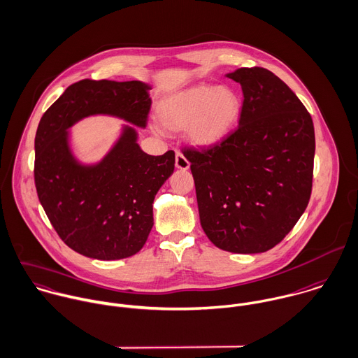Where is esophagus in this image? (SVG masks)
Masks as SVG:
<instances>
[{
	"mask_svg": "<svg viewBox=\"0 0 358 358\" xmlns=\"http://www.w3.org/2000/svg\"><path fill=\"white\" fill-rule=\"evenodd\" d=\"M176 167L180 169V170H188L189 169L188 159L182 153H180V152L176 153Z\"/></svg>",
	"mask_w": 358,
	"mask_h": 358,
	"instance_id": "esophagus-1",
	"label": "esophagus"
}]
</instances>
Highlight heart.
<instances>
[{
  "instance_id": "b5f03b06",
  "label": "heart",
  "mask_w": 358,
  "mask_h": 358,
  "mask_svg": "<svg viewBox=\"0 0 358 358\" xmlns=\"http://www.w3.org/2000/svg\"><path fill=\"white\" fill-rule=\"evenodd\" d=\"M241 110L242 101L232 88L198 84L166 96L157 108V119L170 131L189 127L191 143L210 148L234 130Z\"/></svg>"
}]
</instances>
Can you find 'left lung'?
<instances>
[{
	"instance_id": "left-lung-1",
	"label": "left lung",
	"mask_w": 358,
	"mask_h": 358,
	"mask_svg": "<svg viewBox=\"0 0 358 358\" xmlns=\"http://www.w3.org/2000/svg\"><path fill=\"white\" fill-rule=\"evenodd\" d=\"M243 103L235 131L215 146L184 149L195 181L201 225L217 248L263 253L304 213L315 152L310 113L264 68H241Z\"/></svg>"
}]
</instances>
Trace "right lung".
Listing matches in <instances>:
<instances>
[{
	"instance_id": "add662e5",
	"label": "right lung",
	"mask_w": 358,
	"mask_h": 358,
	"mask_svg": "<svg viewBox=\"0 0 358 358\" xmlns=\"http://www.w3.org/2000/svg\"><path fill=\"white\" fill-rule=\"evenodd\" d=\"M143 81L80 80L43 115L34 140V182L41 206L61 239L96 260L126 259L143 249L153 227V199L174 171L176 155L145 153L124 124L119 140L94 164L73 155L71 133L95 115L143 129L152 99Z\"/></svg>"
}]
</instances>
